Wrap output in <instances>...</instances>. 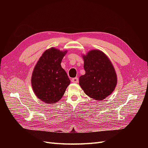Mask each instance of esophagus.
<instances>
[{
	"mask_svg": "<svg viewBox=\"0 0 148 148\" xmlns=\"http://www.w3.org/2000/svg\"><path fill=\"white\" fill-rule=\"evenodd\" d=\"M71 82L74 83H77L79 82V79L77 78V77H75V78H73L71 79Z\"/></svg>",
	"mask_w": 148,
	"mask_h": 148,
	"instance_id": "34e87169",
	"label": "esophagus"
}]
</instances>
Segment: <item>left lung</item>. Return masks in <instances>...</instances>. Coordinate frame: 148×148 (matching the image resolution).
I'll use <instances>...</instances> for the list:
<instances>
[{"mask_svg":"<svg viewBox=\"0 0 148 148\" xmlns=\"http://www.w3.org/2000/svg\"><path fill=\"white\" fill-rule=\"evenodd\" d=\"M85 74L79 78V84L88 96L102 101L110 95L117 84V75L111 61L98 50L83 55Z\"/></svg>","mask_w":148,"mask_h":148,"instance_id":"1","label":"left lung"}]
</instances>
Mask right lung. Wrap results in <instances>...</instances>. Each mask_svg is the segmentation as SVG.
I'll use <instances>...</instances> for the list:
<instances>
[{
  "mask_svg": "<svg viewBox=\"0 0 148 148\" xmlns=\"http://www.w3.org/2000/svg\"><path fill=\"white\" fill-rule=\"evenodd\" d=\"M66 52L53 47L47 50L34 68L31 79L33 90L45 103H57L70 84L68 76L60 65Z\"/></svg>",
  "mask_w": 148,
  "mask_h": 148,
  "instance_id": "1",
  "label": "right lung"
}]
</instances>
